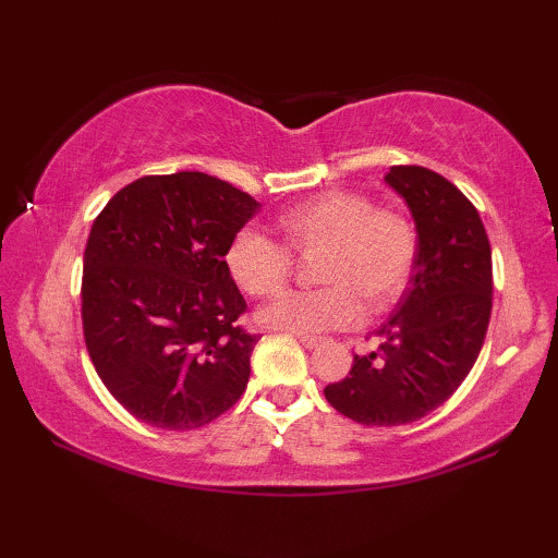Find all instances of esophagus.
Instances as JSON below:
<instances>
[{
    "instance_id": "34e87169",
    "label": "esophagus",
    "mask_w": 558,
    "mask_h": 558,
    "mask_svg": "<svg viewBox=\"0 0 558 558\" xmlns=\"http://www.w3.org/2000/svg\"><path fill=\"white\" fill-rule=\"evenodd\" d=\"M295 337L305 349H315L319 344V337H313V335H295Z\"/></svg>"
}]
</instances>
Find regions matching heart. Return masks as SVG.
<instances>
[{
    "instance_id": "heart-1",
    "label": "heart",
    "mask_w": 558,
    "mask_h": 558,
    "mask_svg": "<svg viewBox=\"0 0 558 558\" xmlns=\"http://www.w3.org/2000/svg\"><path fill=\"white\" fill-rule=\"evenodd\" d=\"M278 229L295 253L323 251L317 278L329 286L298 290L258 313L260 325L295 335L344 329L389 310L403 295L418 256V235L409 216L374 206L359 192H325L278 216ZM226 268L253 298L288 286L292 256L286 245L256 229H241L226 248Z\"/></svg>"
}]
</instances>
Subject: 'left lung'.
Wrapping results in <instances>:
<instances>
[{
  "instance_id": "obj_1",
  "label": "left lung",
  "mask_w": 558,
  "mask_h": 558,
  "mask_svg": "<svg viewBox=\"0 0 558 558\" xmlns=\"http://www.w3.org/2000/svg\"><path fill=\"white\" fill-rule=\"evenodd\" d=\"M409 206L418 256L409 288L376 329L381 349L354 364L325 399L364 426H403L446 403L483 349L493 313V251L468 196L426 167L384 177Z\"/></svg>"
}]
</instances>
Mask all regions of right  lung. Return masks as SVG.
Returning a JSON list of instances; mask_svg holds the SVG:
<instances>
[{
  "mask_svg": "<svg viewBox=\"0 0 558 558\" xmlns=\"http://www.w3.org/2000/svg\"><path fill=\"white\" fill-rule=\"evenodd\" d=\"M260 204L204 172L143 177L112 196L83 253L90 362L122 409L192 430L241 399L258 335L226 248Z\"/></svg>",
  "mask_w": 558,
  "mask_h": 558,
  "instance_id": "right-lung-1",
  "label": "right lung"
}]
</instances>
